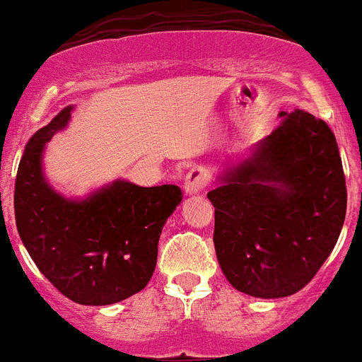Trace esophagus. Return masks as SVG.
<instances>
[{"instance_id":"1","label":"esophagus","mask_w":362,"mask_h":362,"mask_svg":"<svg viewBox=\"0 0 362 362\" xmlns=\"http://www.w3.org/2000/svg\"><path fill=\"white\" fill-rule=\"evenodd\" d=\"M206 181H209V172H206L205 168H202V166H196V168L190 170L187 174V177H185V192L190 194V196L202 192L203 188L206 187Z\"/></svg>"}]
</instances>
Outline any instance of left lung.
<instances>
[{
  "label": "left lung",
  "mask_w": 362,
  "mask_h": 362,
  "mask_svg": "<svg viewBox=\"0 0 362 362\" xmlns=\"http://www.w3.org/2000/svg\"><path fill=\"white\" fill-rule=\"evenodd\" d=\"M280 117L206 194L219 267L230 286L258 298L295 295L311 282L339 240L348 199L329 126L304 110Z\"/></svg>",
  "instance_id": "obj_1"
}]
</instances>
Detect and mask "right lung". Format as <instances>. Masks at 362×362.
<instances>
[{
	"label": "right lung",
	"mask_w": 362,
	"mask_h": 362,
	"mask_svg": "<svg viewBox=\"0 0 362 362\" xmlns=\"http://www.w3.org/2000/svg\"><path fill=\"white\" fill-rule=\"evenodd\" d=\"M62 110L27 143L18 166L14 214L36 267L69 300L107 305L146 287L166 219L183 199L175 185L117 179L86 199H67L43 177V148L69 122Z\"/></svg>",
	"instance_id": "add662e5"
}]
</instances>
